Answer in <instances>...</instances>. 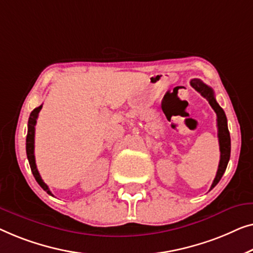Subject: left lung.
<instances>
[{"label": "left lung", "instance_id": "8db88e82", "mask_svg": "<svg viewBox=\"0 0 253 253\" xmlns=\"http://www.w3.org/2000/svg\"><path fill=\"white\" fill-rule=\"evenodd\" d=\"M191 87L195 88L203 97L206 98V101L210 103V105L212 106V109L214 110L216 113V126H218V137H219V145H220V162L216 175L213 181L211 189H213L218 182L221 179L223 173L228 165L229 158H230V135L228 130V126H227V118L221 106H220L215 101L214 92L211 87H209L208 84H205L203 81L198 79H194L190 81ZM210 189V190H211Z\"/></svg>", "mask_w": 253, "mask_h": 253}]
</instances>
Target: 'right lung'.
I'll list each match as a JSON object with an SVG mask.
<instances>
[{
  "label": "right lung",
  "instance_id": "add662e5",
  "mask_svg": "<svg viewBox=\"0 0 253 253\" xmlns=\"http://www.w3.org/2000/svg\"><path fill=\"white\" fill-rule=\"evenodd\" d=\"M41 109H42V105L39 106V108H35L33 111L31 112L30 118H28V130H27V136H26V154H27V159H28V163H30L32 173H33V175L35 177V180H37V182L40 184V187L42 188V189L47 191V194L51 195V196H54V195L51 194V191L49 190L47 184H45L43 182V180L41 179L40 173H39V170L37 169V164H35V156H34L35 125H37V119H38L39 112H40Z\"/></svg>",
  "mask_w": 253,
  "mask_h": 253
}]
</instances>
